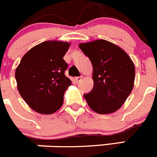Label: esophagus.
I'll return each mask as SVG.
<instances>
[{
	"label": "esophagus",
	"mask_w": 157,
	"mask_h": 157,
	"mask_svg": "<svg viewBox=\"0 0 157 157\" xmlns=\"http://www.w3.org/2000/svg\"><path fill=\"white\" fill-rule=\"evenodd\" d=\"M82 76H80V77H75V81L77 82V83H78V82H80V81L82 80Z\"/></svg>",
	"instance_id": "esophagus-1"
}]
</instances>
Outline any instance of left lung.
<instances>
[{
    "mask_svg": "<svg viewBox=\"0 0 157 157\" xmlns=\"http://www.w3.org/2000/svg\"><path fill=\"white\" fill-rule=\"evenodd\" d=\"M92 64L94 87L84 94L92 111L100 114L117 111L133 90L135 67L131 57L121 48L105 40L78 45Z\"/></svg>",
    "mask_w": 157,
    "mask_h": 157,
    "instance_id": "1",
    "label": "left lung"
}]
</instances>
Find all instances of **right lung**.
Segmentation results:
<instances>
[{"label": "right lung", "instance_id": "add662e5", "mask_svg": "<svg viewBox=\"0 0 157 157\" xmlns=\"http://www.w3.org/2000/svg\"><path fill=\"white\" fill-rule=\"evenodd\" d=\"M71 43L48 40L29 49L21 59L15 72L18 91L36 112L51 114L63 104V95L72 84L64 72L63 59Z\"/></svg>", "mask_w": 157, "mask_h": 157}]
</instances>
